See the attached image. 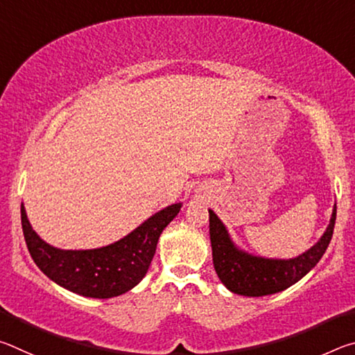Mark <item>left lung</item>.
Here are the masks:
<instances>
[{
    "mask_svg": "<svg viewBox=\"0 0 355 355\" xmlns=\"http://www.w3.org/2000/svg\"><path fill=\"white\" fill-rule=\"evenodd\" d=\"M208 213L213 264L218 277L232 293L260 297L286 290L316 266L334 235L336 205H334L332 218L320 241L307 252L290 260L257 257L236 248L225 225L213 209H208Z\"/></svg>",
    "mask_w": 355,
    "mask_h": 355,
    "instance_id": "8db88e82",
    "label": "left lung"
}]
</instances>
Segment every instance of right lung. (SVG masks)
<instances>
[{
  "label": "right lung",
  "instance_id": "add662e5",
  "mask_svg": "<svg viewBox=\"0 0 355 355\" xmlns=\"http://www.w3.org/2000/svg\"><path fill=\"white\" fill-rule=\"evenodd\" d=\"M173 203L142 222L119 241L100 249L62 250L46 244L29 224L21 203V227L29 254L46 277L86 297L107 299L135 288L147 274L159 235L178 214Z\"/></svg>",
  "mask_w": 355,
  "mask_h": 355
}]
</instances>
